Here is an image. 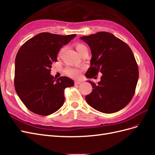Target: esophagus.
Instances as JSON below:
<instances>
[{
	"label": "esophagus",
	"mask_w": 155,
	"mask_h": 155,
	"mask_svg": "<svg viewBox=\"0 0 155 155\" xmlns=\"http://www.w3.org/2000/svg\"><path fill=\"white\" fill-rule=\"evenodd\" d=\"M81 83V81H76L74 82V84L75 85H80V84Z\"/></svg>",
	"instance_id": "34e87169"
}]
</instances>
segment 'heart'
<instances>
[{"mask_svg":"<svg viewBox=\"0 0 155 155\" xmlns=\"http://www.w3.org/2000/svg\"><path fill=\"white\" fill-rule=\"evenodd\" d=\"M75 48H76L77 51L79 55H80L84 50L87 49L86 45H84L82 43H77L75 44ZM63 50L64 48H63L59 50V55H61V54H62ZM81 72V70L80 69L76 68H72V67H67L64 70V73L66 74L67 76L74 79H77L79 78V76H80Z\"/></svg>","mask_w":155,"mask_h":155,"instance_id":"heart-1","label":"heart"}]
</instances>
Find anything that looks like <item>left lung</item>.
<instances>
[{
	"label": "left lung",
	"instance_id": "1",
	"mask_svg": "<svg viewBox=\"0 0 155 155\" xmlns=\"http://www.w3.org/2000/svg\"><path fill=\"white\" fill-rule=\"evenodd\" d=\"M91 50V67L85 76L92 78L102 73L97 85L88 81L92 91L87 104L104 113H114L127 105L134 94L138 80V67L132 50L113 34L100 31L81 37Z\"/></svg>",
	"mask_w": 155,
	"mask_h": 155
}]
</instances>
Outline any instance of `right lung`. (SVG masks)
<instances>
[{"label":"right lung","instance_id":"right-lung-1","mask_svg":"<svg viewBox=\"0 0 155 155\" xmlns=\"http://www.w3.org/2000/svg\"><path fill=\"white\" fill-rule=\"evenodd\" d=\"M76 36L43 32L28 40L18 50L15 89L22 102L34 113L48 116L59 110L64 102V89L74 86V81L66 76L55 79L50 68L57 61L60 48Z\"/></svg>","mask_w":155,"mask_h":155}]
</instances>
